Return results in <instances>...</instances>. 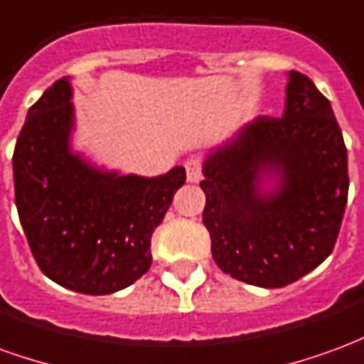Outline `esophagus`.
I'll return each instance as SVG.
<instances>
[{
	"mask_svg": "<svg viewBox=\"0 0 364 364\" xmlns=\"http://www.w3.org/2000/svg\"><path fill=\"white\" fill-rule=\"evenodd\" d=\"M185 171H187V181L198 183L203 179V161L198 158H191L185 161Z\"/></svg>",
	"mask_w": 364,
	"mask_h": 364,
	"instance_id": "obj_1",
	"label": "esophagus"
}]
</instances>
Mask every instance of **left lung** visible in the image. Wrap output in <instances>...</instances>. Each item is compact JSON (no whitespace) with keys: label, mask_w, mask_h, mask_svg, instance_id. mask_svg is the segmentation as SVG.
Here are the masks:
<instances>
[{"label":"left lung","mask_w":364,"mask_h":364,"mask_svg":"<svg viewBox=\"0 0 364 364\" xmlns=\"http://www.w3.org/2000/svg\"><path fill=\"white\" fill-rule=\"evenodd\" d=\"M203 222L216 265L281 289L328 257L343 220L347 148L331 105L290 72L282 117H257L203 164Z\"/></svg>","instance_id":"8db88e82"}]
</instances>
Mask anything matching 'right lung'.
<instances>
[{"instance_id":"1","label":"right lung","mask_w":364,"mask_h":364,"mask_svg":"<svg viewBox=\"0 0 364 364\" xmlns=\"http://www.w3.org/2000/svg\"><path fill=\"white\" fill-rule=\"evenodd\" d=\"M70 77L27 112L13 151L15 205L33 257L48 279L82 294L130 287L151 265L150 242L185 167L159 177L105 171L74 154Z\"/></svg>"}]
</instances>
